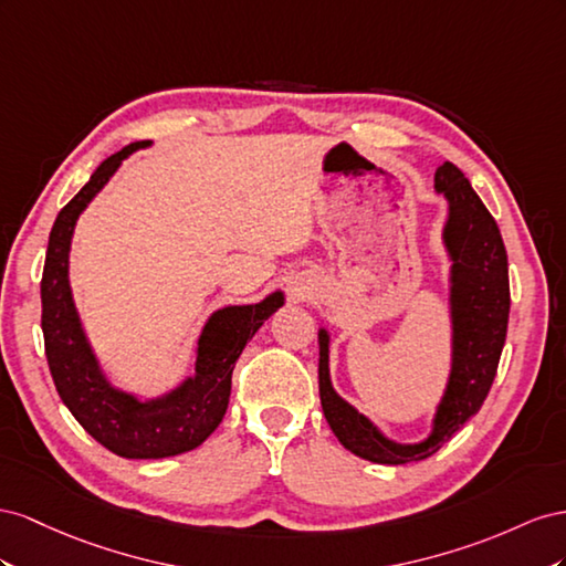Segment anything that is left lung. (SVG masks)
I'll use <instances>...</instances> for the list:
<instances>
[{
    "label": "left lung",
    "instance_id": "8db88e82",
    "mask_svg": "<svg viewBox=\"0 0 566 566\" xmlns=\"http://www.w3.org/2000/svg\"><path fill=\"white\" fill-rule=\"evenodd\" d=\"M436 191L448 199L443 230L450 253V317H453V369L422 443L402 446L386 439L332 389L329 336L319 329V400L334 436L353 455L379 464H408L431 458L467 419L479 412L497 373L507 336L510 277L507 251L497 222L472 189L464 172L446 160L433 175Z\"/></svg>",
    "mask_w": 566,
    "mask_h": 566
}]
</instances>
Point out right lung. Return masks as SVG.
<instances>
[{
  "instance_id": "1",
  "label": "right lung",
  "mask_w": 566,
  "mask_h": 566,
  "mask_svg": "<svg viewBox=\"0 0 566 566\" xmlns=\"http://www.w3.org/2000/svg\"><path fill=\"white\" fill-rule=\"evenodd\" d=\"M147 142L127 144L96 168L90 182L61 208L50 232L42 272V334L44 353L56 391L83 429L111 453L127 460H158L187 453L201 446L222 422L230 402L234 363L284 303L282 292L255 305H230L211 315L199 338L197 373L164 398L139 400L113 389L75 313L69 284V251L77 216L85 211L123 158Z\"/></svg>"
}]
</instances>
